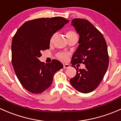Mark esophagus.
<instances>
[{"label": "esophagus", "instance_id": "esophagus-1", "mask_svg": "<svg viewBox=\"0 0 121 121\" xmlns=\"http://www.w3.org/2000/svg\"><path fill=\"white\" fill-rule=\"evenodd\" d=\"M63 66L64 69H66V68H68L70 67V65L69 64H63Z\"/></svg>", "mask_w": 121, "mask_h": 121}]
</instances>
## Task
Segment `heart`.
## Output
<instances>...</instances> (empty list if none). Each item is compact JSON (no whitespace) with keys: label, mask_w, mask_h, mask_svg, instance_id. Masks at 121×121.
I'll use <instances>...</instances> for the list:
<instances>
[{"label":"heart","mask_w":121,"mask_h":121,"mask_svg":"<svg viewBox=\"0 0 121 121\" xmlns=\"http://www.w3.org/2000/svg\"><path fill=\"white\" fill-rule=\"evenodd\" d=\"M65 35L67 37L68 39H71V38H74V37H78L77 34L74 31L72 30H68L65 31ZM55 38V34L52 35L51 37L49 38V44H52L54 41ZM57 58L59 59V60L63 61H66L68 60V57H69V53H65V52H63V53H59L57 55Z\"/></svg>","instance_id":"b5f03b06"}]
</instances>
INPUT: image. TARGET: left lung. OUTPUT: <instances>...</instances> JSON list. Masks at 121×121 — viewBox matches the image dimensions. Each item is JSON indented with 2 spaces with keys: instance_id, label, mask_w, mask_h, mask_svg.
Segmentation results:
<instances>
[{
  "instance_id": "left-lung-1",
  "label": "left lung",
  "mask_w": 121,
  "mask_h": 121,
  "mask_svg": "<svg viewBox=\"0 0 121 121\" xmlns=\"http://www.w3.org/2000/svg\"><path fill=\"white\" fill-rule=\"evenodd\" d=\"M72 23L80 38L79 45L71 61L76 74L70 80V83L81 93H90L99 86L108 69L109 56L107 43L103 34L89 21L74 18ZM78 63L84 64L86 68H76L74 65Z\"/></svg>"
}]
</instances>
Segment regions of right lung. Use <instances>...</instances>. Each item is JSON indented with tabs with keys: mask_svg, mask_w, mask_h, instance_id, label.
<instances>
[{
	"mask_svg": "<svg viewBox=\"0 0 121 121\" xmlns=\"http://www.w3.org/2000/svg\"><path fill=\"white\" fill-rule=\"evenodd\" d=\"M69 21L62 17L40 18L24 23L17 31L12 42L13 69L25 89L39 94L50 87L55 72L63 68L56 60L42 63L38 58L49 48V38Z\"/></svg>",
	"mask_w": 121,
	"mask_h": 121,
	"instance_id": "add662e5",
	"label": "right lung"
}]
</instances>
